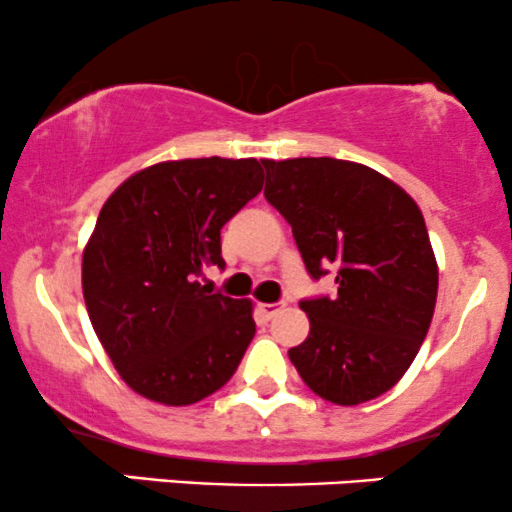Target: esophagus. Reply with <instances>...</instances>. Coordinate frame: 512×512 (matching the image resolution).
Masks as SVG:
<instances>
[{"label": "esophagus", "instance_id": "34e87169", "mask_svg": "<svg viewBox=\"0 0 512 512\" xmlns=\"http://www.w3.org/2000/svg\"><path fill=\"white\" fill-rule=\"evenodd\" d=\"M284 310V305L281 303H260L257 305V313H260L262 320H272V317H276Z\"/></svg>", "mask_w": 512, "mask_h": 512}]
</instances>
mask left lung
I'll return each mask as SVG.
<instances>
[{
    "instance_id": "8db88e82",
    "label": "left lung",
    "mask_w": 512,
    "mask_h": 512,
    "mask_svg": "<svg viewBox=\"0 0 512 512\" xmlns=\"http://www.w3.org/2000/svg\"><path fill=\"white\" fill-rule=\"evenodd\" d=\"M264 197L291 223L313 279L337 296L303 301L308 339L289 349L303 383L356 407L407 373L433 320L438 262L419 204L378 170L339 158L262 161Z\"/></svg>"
}]
</instances>
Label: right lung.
<instances>
[{
  "label": "right lung",
  "mask_w": 512,
  "mask_h": 512,
  "mask_svg": "<svg viewBox=\"0 0 512 512\" xmlns=\"http://www.w3.org/2000/svg\"><path fill=\"white\" fill-rule=\"evenodd\" d=\"M264 182L257 158H182L137 170L108 197L81 260L96 337L137 395L187 407L236 373L255 337L252 301L204 293L226 267L221 228Z\"/></svg>",
  "instance_id": "obj_1"
}]
</instances>
